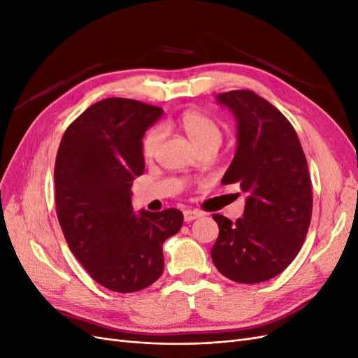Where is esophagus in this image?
I'll return each mask as SVG.
<instances>
[{
  "label": "esophagus",
  "instance_id": "obj_1",
  "mask_svg": "<svg viewBox=\"0 0 358 358\" xmlns=\"http://www.w3.org/2000/svg\"><path fill=\"white\" fill-rule=\"evenodd\" d=\"M201 215H203V213H201V212H199V210L187 209V210H183V220H185V222H191V221H194V220L200 218Z\"/></svg>",
  "mask_w": 358,
  "mask_h": 358
}]
</instances>
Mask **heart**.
Instances as JSON below:
<instances>
[{"mask_svg":"<svg viewBox=\"0 0 358 358\" xmlns=\"http://www.w3.org/2000/svg\"><path fill=\"white\" fill-rule=\"evenodd\" d=\"M179 127L185 131V134L189 137L191 142L197 148L206 145V143H221V128L216 124L215 119H212L209 115H206L197 109H188L178 117ZM162 129L159 127L150 128L143 137V155L150 158L157 154L159 148V143L162 140Z\"/></svg>","mask_w":358,"mask_h":358,"instance_id":"b5f03b06","label":"heart"}]
</instances>
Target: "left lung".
Segmentation results:
<instances>
[{
    "instance_id": "8db88e82",
    "label": "left lung",
    "mask_w": 358,
    "mask_h": 358,
    "mask_svg": "<svg viewBox=\"0 0 358 358\" xmlns=\"http://www.w3.org/2000/svg\"><path fill=\"white\" fill-rule=\"evenodd\" d=\"M237 122V146L221 180L248 194L242 218L216 213L220 227L210 255L218 272L239 284L264 282L299 254L312 216L306 157L288 119L252 91L216 95Z\"/></svg>"
}]
</instances>
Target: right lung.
<instances>
[{
    "mask_svg": "<svg viewBox=\"0 0 358 358\" xmlns=\"http://www.w3.org/2000/svg\"><path fill=\"white\" fill-rule=\"evenodd\" d=\"M161 107L106 99L66 129L55 162L57 215L79 263L100 285L134 292L164 270L162 243L182 227L178 209L133 212L131 185L145 171L142 138Z\"/></svg>",
    "mask_w": 358,
    "mask_h": 358,
    "instance_id": "right-lung-1",
    "label": "right lung"
}]
</instances>
